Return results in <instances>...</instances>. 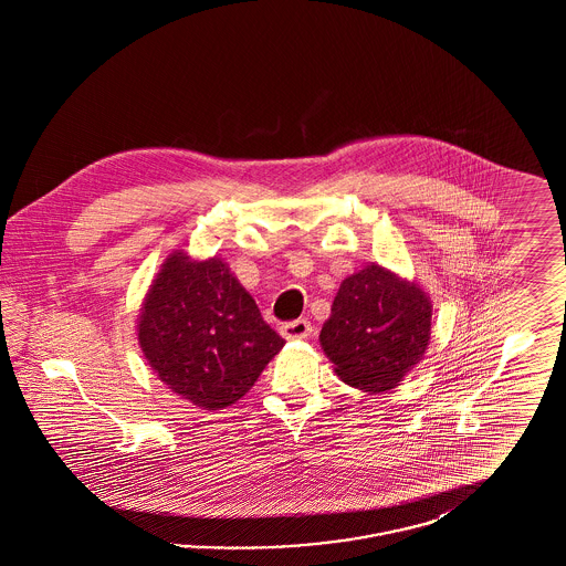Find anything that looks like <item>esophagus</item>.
<instances>
[{"label":"esophagus","mask_w":566,"mask_h":566,"mask_svg":"<svg viewBox=\"0 0 566 566\" xmlns=\"http://www.w3.org/2000/svg\"><path fill=\"white\" fill-rule=\"evenodd\" d=\"M280 333H282L284 339H305L312 333V323L305 321V318H298V321H293V323L282 324Z\"/></svg>","instance_id":"34e87169"}]
</instances>
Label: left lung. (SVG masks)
Listing matches in <instances>:
<instances>
[{
    "mask_svg": "<svg viewBox=\"0 0 566 566\" xmlns=\"http://www.w3.org/2000/svg\"><path fill=\"white\" fill-rule=\"evenodd\" d=\"M431 316V298L416 282L371 263L342 282L321 346L346 384L390 390L422 360Z\"/></svg>",
    "mask_w": 566,
    "mask_h": 566,
    "instance_id": "obj_1",
    "label": "left lung"
}]
</instances>
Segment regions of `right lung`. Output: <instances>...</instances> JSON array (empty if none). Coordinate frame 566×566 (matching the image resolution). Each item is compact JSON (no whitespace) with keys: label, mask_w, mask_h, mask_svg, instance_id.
<instances>
[{"label":"right lung","mask_w":566,"mask_h":566,"mask_svg":"<svg viewBox=\"0 0 566 566\" xmlns=\"http://www.w3.org/2000/svg\"><path fill=\"white\" fill-rule=\"evenodd\" d=\"M137 339L153 371L201 409L235 403L286 344L218 256L176 250L150 284Z\"/></svg>","instance_id":"obj_1"}]
</instances>
